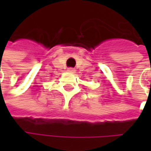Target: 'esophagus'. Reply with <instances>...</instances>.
<instances>
[{
  "mask_svg": "<svg viewBox=\"0 0 151 151\" xmlns=\"http://www.w3.org/2000/svg\"><path fill=\"white\" fill-rule=\"evenodd\" d=\"M67 72H69V73H74L75 72V69H73V68H68Z\"/></svg>",
  "mask_w": 151,
  "mask_h": 151,
  "instance_id": "esophagus-1",
  "label": "esophagus"
}]
</instances>
